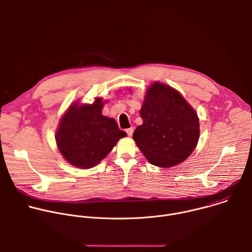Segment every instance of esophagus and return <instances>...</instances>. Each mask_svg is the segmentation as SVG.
Masks as SVG:
<instances>
[{
	"label": "esophagus",
	"mask_w": 252,
	"mask_h": 252,
	"mask_svg": "<svg viewBox=\"0 0 252 252\" xmlns=\"http://www.w3.org/2000/svg\"><path fill=\"white\" fill-rule=\"evenodd\" d=\"M126 131V133H127L128 136H131L132 133H133V127H129V128H127Z\"/></svg>",
	"instance_id": "1"
}]
</instances>
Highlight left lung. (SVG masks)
<instances>
[{
	"mask_svg": "<svg viewBox=\"0 0 252 252\" xmlns=\"http://www.w3.org/2000/svg\"><path fill=\"white\" fill-rule=\"evenodd\" d=\"M139 114L143 123L132 137L152 164L171 167L191 155L199 138V122L194 110L178 92L154 84Z\"/></svg>",
	"mask_w": 252,
	"mask_h": 252,
	"instance_id": "obj_1",
	"label": "left lung"
}]
</instances>
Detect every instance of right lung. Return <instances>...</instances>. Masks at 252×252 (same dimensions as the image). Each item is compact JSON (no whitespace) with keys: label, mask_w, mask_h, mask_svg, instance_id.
Returning <instances> with one entry per match:
<instances>
[{"label":"right lung","mask_w":252,"mask_h":252,"mask_svg":"<svg viewBox=\"0 0 252 252\" xmlns=\"http://www.w3.org/2000/svg\"><path fill=\"white\" fill-rule=\"evenodd\" d=\"M102 100L71 105L60 122L56 134L63 157L80 168H91L109 155L118 140L126 135L114 119L101 115Z\"/></svg>","instance_id":"add662e5"}]
</instances>
